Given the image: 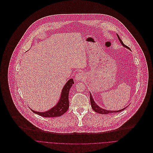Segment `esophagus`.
Wrapping results in <instances>:
<instances>
[{
  "mask_svg": "<svg viewBox=\"0 0 153 153\" xmlns=\"http://www.w3.org/2000/svg\"><path fill=\"white\" fill-rule=\"evenodd\" d=\"M84 78H85V76H84L83 73L82 72H78L76 74L75 79L76 81H82V80L84 79Z\"/></svg>",
  "mask_w": 153,
  "mask_h": 153,
  "instance_id": "esophagus-1",
  "label": "esophagus"
}]
</instances>
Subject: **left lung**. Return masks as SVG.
<instances>
[{"label":"left lung","instance_id":"8db88e82","mask_svg":"<svg viewBox=\"0 0 153 153\" xmlns=\"http://www.w3.org/2000/svg\"><path fill=\"white\" fill-rule=\"evenodd\" d=\"M117 38H118V39H119V42H120V43H121V45H123L124 47H125V48H127V49H130H130L127 46H126V45H125L124 44V43L123 42V41L121 40V39H120V37H119V36L117 34ZM90 103H91V107H92V108H93V110L95 111V112H97V113H100V114H109V113H118V112H120V111H122L123 110H125V108H126L127 107H125V108H123V109H121V110H116V111H111V110H105V109H104V108H101L100 107H99L96 103H95V101H94V98H93V97H92V96H91V94L90 93Z\"/></svg>","mask_w":153,"mask_h":153}]
</instances>
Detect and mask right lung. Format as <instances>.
Returning a JSON list of instances; mask_svg holds the SVG:
<instances>
[{
	"mask_svg": "<svg viewBox=\"0 0 153 153\" xmlns=\"http://www.w3.org/2000/svg\"><path fill=\"white\" fill-rule=\"evenodd\" d=\"M74 84V82L73 79L71 78L68 80V81L66 83L62 90V93H61L60 98L58 102L55 106H53L49 110L43 112H39L34 111L33 110H31L36 114L46 117H58L63 115L68 111L69 108V93L70 88Z\"/></svg>",
	"mask_w": 153,
	"mask_h": 153,
	"instance_id": "1",
	"label": "right lung"
}]
</instances>
